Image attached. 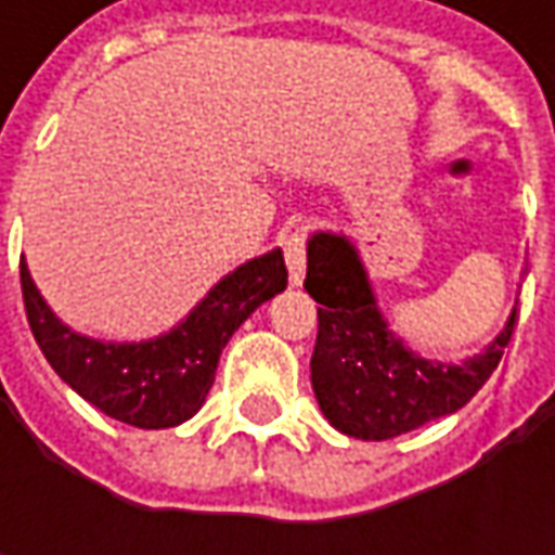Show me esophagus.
I'll list each match as a JSON object with an SVG mask.
<instances>
[{
    "mask_svg": "<svg viewBox=\"0 0 555 555\" xmlns=\"http://www.w3.org/2000/svg\"><path fill=\"white\" fill-rule=\"evenodd\" d=\"M284 256H287L289 284L299 287L306 281V228H296L284 237Z\"/></svg>",
    "mask_w": 555,
    "mask_h": 555,
    "instance_id": "esophagus-1",
    "label": "esophagus"
}]
</instances>
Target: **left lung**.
Masks as SVG:
<instances>
[{
  "label": "left lung",
  "mask_w": 555,
  "mask_h": 555,
  "mask_svg": "<svg viewBox=\"0 0 555 555\" xmlns=\"http://www.w3.org/2000/svg\"><path fill=\"white\" fill-rule=\"evenodd\" d=\"M306 289L318 309L311 389L333 429L361 441H386L460 411L501 364L513 336V306L503 331L460 364L416 354L379 311L358 246L336 231L309 237Z\"/></svg>",
  "instance_id": "obj_1"
}]
</instances>
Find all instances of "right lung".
Segmentation results:
<instances>
[{
  "label": "right lung",
  "instance_id": "right-lung-1",
  "mask_svg": "<svg viewBox=\"0 0 555 555\" xmlns=\"http://www.w3.org/2000/svg\"><path fill=\"white\" fill-rule=\"evenodd\" d=\"M21 289L39 349L76 395L119 423L169 429L201 411L228 339L262 302L287 289V266L281 249L249 259L228 271L172 331L141 343H104L70 331L36 289L24 259Z\"/></svg>",
  "mask_w": 555,
  "mask_h": 555
}]
</instances>
